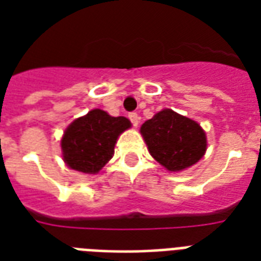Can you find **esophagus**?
<instances>
[{
	"label": "esophagus",
	"instance_id": "34e87169",
	"mask_svg": "<svg viewBox=\"0 0 261 261\" xmlns=\"http://www.w3.org/2000/svg\"><path fill=\"white\" fill-rule=\"evenodd\" d=\"M128 119L131 120V123H133V126L137 127L138 126L139 123V116L137 112H131V114H128Z\"/></svg>",
	"mask_w": 261,
	"mask_h": 261
}]
</instances>
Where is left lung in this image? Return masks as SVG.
<instances>
[{
    "mask_svg": "<svg viewBox=\"0 0 261 261\" xmlns=\"http://www.w3.org/2000/svg\"><path fill=\"white\" fill-rule=\"evenodd\" d=\"M151 157L168 171L192 167L204 155L206 134L198 123L172 110H163L141 127Z\"/></svg>",
    "mask_w": 261,
    "mask_h": 261,
    "instance_id": "1",
    "label": "left lung"
}]
</instances>
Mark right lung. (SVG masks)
Listing matches in <instances>:
<instances>
[{
	"mask_svg": "<svg viewBox=\"0 0 261 261\" xmlns=\"http://www.w3.org/2000/svg\"><path fill=\"white\" fill-rule=\"evenodd\" d=\"M124 116L114 118L102 110H92L67 127L61 141L63 160L83 173H97L114 155L116 139L130 128Z\"/></svg>",
	"mask_w": 261,
	"mask_h": 261,
	"instance_id": "obj_1",
	"label": "right lung"
}]
</instances>
